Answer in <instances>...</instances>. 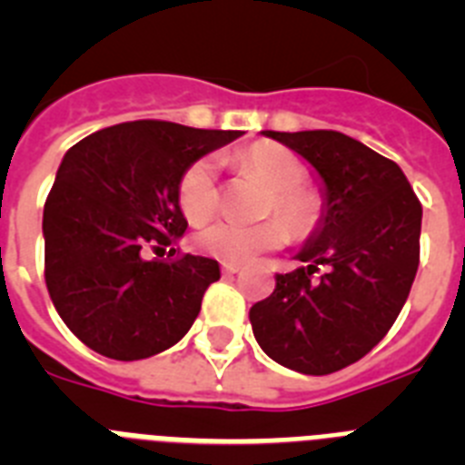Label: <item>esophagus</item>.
<instances>
[{"label":"esophagus","mask_w":465,"mask_h":465,"mask_svg":"<svg viewBox=\"0 0 465 465\" xmlns=\"http://www.w3.org/2000/svg\"><path fill=\"white\" fill-rule=\"evenodd\" d=\"M242 270L240 262H223V272L225 274H237Z\"/></svg>","instance_id":"esophagus-1"}]
</instances>
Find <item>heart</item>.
Returning <instances> with one entry per match:
<instances>
[{
    "instance_id": "heart-1",
    "label": "heart",
    "mask_w": 465,
    "mask_h": 465,
    "mask_svg": "<svg viewBox=\"0 0 465 465\" xmlns=\"http://www.w3.org/2000/svg\"><path fill=\"white\" fill-rule=\"evenodd\" d=\"M232 165L268 188L262 213L277 219L253 225L216 221L200 228L193 237L207 256L225 262H244L261 252H272L293 237H307L323 216V200L314 188L305 186L307 167L291 151L270 142L249 143L232 155ZM219 183L212 158H197L176 183V203L188 223H204L219 209Z\"/></svg>"
}]
</instances>
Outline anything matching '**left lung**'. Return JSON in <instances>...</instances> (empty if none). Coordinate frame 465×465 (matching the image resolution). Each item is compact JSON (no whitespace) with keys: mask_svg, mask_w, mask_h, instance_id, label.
I'll use <instances>...</instances> for the list:
<instances>
[{"mask_svg":"<svg viewBox=\"0 0 465 465\" xmlns=\"http://www.w3.org/2000/svg\"><path fill=\"white\" fill-rule=\"evenodd\" d=\"M262 134L314 165L326 213L298 253L305 268L277 274L249 312L253 335L283 368L331 375L363 359L401 314L419 268L421 203L393 160L347 134Z\"/></svg>","mask_w":465,"mask_h":465,"instance_id":"1","label":"left lung"}]
</instances>
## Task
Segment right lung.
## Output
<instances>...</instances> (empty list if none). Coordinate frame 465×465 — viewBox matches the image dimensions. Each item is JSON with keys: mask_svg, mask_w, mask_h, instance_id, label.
<instances>
[{"mask_svg": "<svg viewBox=\"0 0 465 465\" xmlns=\"http://www.w3.org/2000/svg\"><path fill=\"white\" fill-rule=\"evenodd\" d=\"M240 134L130 121L64 153L44 204V277L57 314L85 347L139 361L186 335L221 270L174 249L188 228L176 183L191 163Z\"/></svg>", "mask_w": 465, "mask_h": 465, "instance_id": "right-lung-1", "label": "right lung"}]
</instances>
